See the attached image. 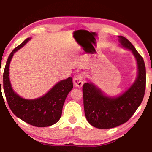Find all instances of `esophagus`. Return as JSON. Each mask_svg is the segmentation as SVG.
Listing matches in <instances>:
<instances>
[{
    "label": "esophagus",
    "instance_id": "esophagus-1",
    "mask_svg": "<svg viewBox=\"0 0 152 152\" xmlns=\"http://www.w3.org/2000/svg\"><path fill=\"white\" fill-rule=\"evenodd\" d=\"M74 83L76 87L81 88L83 85V74H78L74 77Z\"/></svg>",
    "mask_w": 152,
    "mask_h": 152
}]
</instances>
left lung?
<instances>
[{"mask_svg": "<svg viewBox=\"0 0 152 152\" xmlns=\"http://www.w3.org/2000/svg\"><path fill=\"white\" fill-rule=\"evenodd\" d=\"M121 46L130 50L137 64L138 74L134 83L118 97H108L92 83L83 86L84 111L89 124L99 129H109L127 122L142 102L146 88L144 59L126 38L119 36Z\"/></svg>", "mask_w": 152, "mask_h": 152, "instance_id": "1", "label": "left lung"}]
</instances>
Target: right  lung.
<instances>
[{
    "label": "right lung",
    "mask_w": 152,
    "mask_h": 152,
    "mask_svg": "<svg viewBox=\"0 0 152 152\" xmlns=\"http://www.w3.org/2000/svg\"><path fill=\"white\" fill-rule=\"evenodd\" d=\"M30 39V38H26L9 55L3 72V90L10 109L15 116L36 127H47L57 123L62 116L64 101L73 88L72 78L58 82L45 95L39 98L26 99L17 95L10 81V64L15 52L22 48Z\"/></svg>",
    "instance_id": "obj_1"
}]
</instances>
